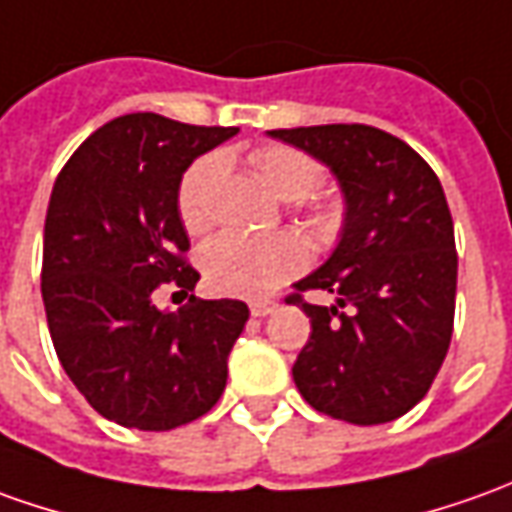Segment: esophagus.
Wrapping results in <instances>:
<instances>
[{"label": "esophagus", "mask_w": 512, "mask_h": 512, "mask_svg": "<svg viewBox=\"0 0 512 512\" xmlns=\"http://www.w3.org/2000/svg\"><path fill=\"white\" fill-rule=\"evenodd\" d=\"M277 308V300H252L249 302V311H252V316H269L271 311Z\"/></svg>", "instance_id": "obj_1"}]
</instances>
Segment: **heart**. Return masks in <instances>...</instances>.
<instances>
[{
	"label": "heart",
	"instance_id": "1",
	"mask_svg": "<svg viewBox=\"0 0 512 512\" xmlns=\"http://www.w3.org/2000/svg\"><path fill=\"white\" fill-rule=\"evenodd\" d=\"M252 165L277 196L302 198L322 179V165L314 156L291 145H263L252 154ZM224 176V156L201 154L193 159L176 187V207L187 232H207L215 224V187ZM308 218L316 235H330L339 224V207L333 201H308ZM308 249L297 232L241 235L227 232L212 238L201 252V269L218 294L229 297H263L300 274Z\"/></svg>",
	"mask_w": 512,
	"mask_h": 512
}]
</instances>
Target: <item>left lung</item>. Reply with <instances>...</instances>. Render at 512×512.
Instances as JSON below:
<instances>
[{"instance_id": "left-lung-1", "label": "left lung", "mask_w": 512, "mask_h": 512, "mask_svg": "<svg viewBox=\"0 0 512 512\" xmlns=\"http://www.w3.org/2000/svg\"><path fill=\"white\" fill-rule=\"evenodd\" d=\"M325 162L347 201L342 241L285 302L311 316L294 384L322 415L356 426L406 415L437 378L454 330L457 246L437 173L373 125L277 128ZM333 293V306L304 300Z\"/></svg>"}]
</instances>
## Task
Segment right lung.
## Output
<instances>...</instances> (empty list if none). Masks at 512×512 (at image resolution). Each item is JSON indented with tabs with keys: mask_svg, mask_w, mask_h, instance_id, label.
Wrapping results in <instances>:
<instances>
[{
	"mask_svg": "<svg viewBox=\"0 0 512 512\" xmlns=\"http://www.w3.org/2000/svg\"><path fill=\"white\" fill-rule=\"evenodd\" d=\"M238 128L125 114L97 128L52 187L41 297L52 347L97 415L125 429L168 431L207 415L227 387V356L249 308L193 297L159 312L162 282L190 293L176 187L196 156Z\"/></svg>",
	"mask_w": 512,
	"mask_h": 512,
	"instance_id": "add662e5",
	"label": "right lung"
}]
</instances>
